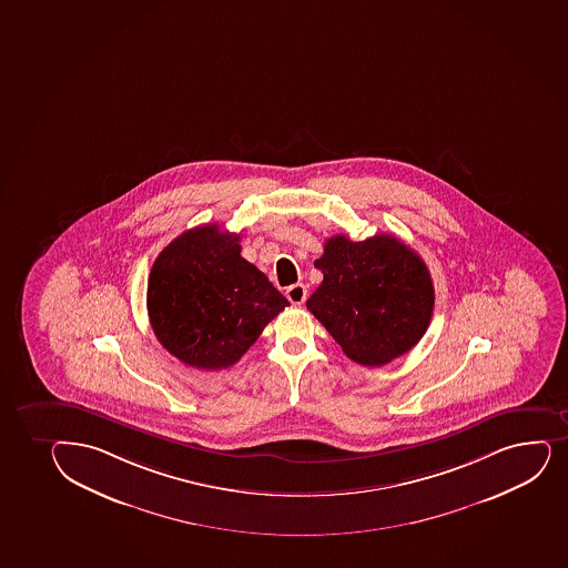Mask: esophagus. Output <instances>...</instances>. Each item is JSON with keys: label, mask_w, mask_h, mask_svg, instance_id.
Returning a JSON list of instances; mask_svg holds the SVG:
<instances>
[{"label": "esophagus", "mask_w": 568, "mask_h": 568, "mask_svg": "<svg viewBox=\"0 0 568 568\" xmlns=\"http://www.w3.org/2000/svg\"><path fill=\"white\" fill-rule=\"evenodd\" d=\"M285 294H287L291 304L302 305L305 298H307V288H305V285H302V283H296V285H291Z\"/></svg>", "instance_id": "obj_1"}]
</instances>
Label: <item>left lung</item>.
<instances>
[{
	"mask_svg": "<svg viewBox=\"0 0 568 568\" xmlns=\"http://www.w3.org/2000/svg\"><path fill=\"white\" fill-rule=\"evenodd\" d=\"M315 266L324 280L305 305L351 361L383 366L426 334L435 304L432 275L396 236L353 242L337 234L326 240Z\"/></svg>",
	"mask_w": 568,
	"mask_h": 568,
	"instance_id": "obj_1",
	"label": "left lung"
}]
</instances>
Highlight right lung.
<instances>
[{
	"mask_svg": "<svg viewBox=\"0 0 568 568\" xmlns=\"http://www.w3.org/2000/svg\"><path fill=\"white\" fill-rule=\"evenodd\" d=\"M239 234L195 226L159 253L148 280V317L159 343L187 366L231 367L288 300L240 255Z\"/></svg>",
	"mask_w": 568,
	"mask_h": 568,
	"instance_id": "right-lung-1",
	"label": "right lung"
}]
</instances>
